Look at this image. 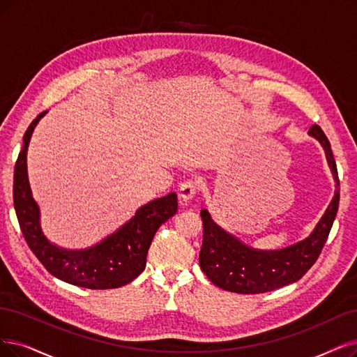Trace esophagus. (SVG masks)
<instances>
[{
	"instance_id": "obj_1",
	"label": "esophagus",
	"mask_w": 357,
	"mask_h": 357,
	"mask_svg": "<svg viewBox=\"0 0 357 357\" xmlns=\"http://www.w3.org/2000/svg\"><path fill=\"white\" fill-rule=\"evenodd\" d=\"M197 192V183L194 181H185L179 187V200L182 203H188L192 200Z\"/></svg>"
}]
</instances>
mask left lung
I'll return each instance as SVG.
<instances>
[{
  "label": "left lung",
  "instance_id": "left-lung-1",
  "mask_svg": "<svg viewBox=\"0 0 357 357\" xmlns=\"http://www.w3.org/2000/svg\"><path fill=\"white\" fill-rule=\"evenodd\" d=\"M309 135L322 145L337 187L324 216L307 238L280 250H259L244 244L235 235L220 228L210 216L208 210L203 208L200 212L203 219L200 266L216 287L238 294L272 291L298 281L319 257L337 216L340 181L331 144L324 130L318 125H313L309 129Z\"/></svg>",
  "mask_w": 357,
  "mask_h": 357
}]
</instances>
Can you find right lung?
<instances>
[{
	"instance_id": "1",
	"label": "right lung",
	"mask_w": 357,
	"mask_h": 357,
	"mask_svg": "<svg viewBox=\"0 0 357 357\" xmlns=\"http://www.w3.org/2000/svg\"><path fill=\"white\" fill-rule=\"evenodd\" d=\"M45 113L38 114L24 132L15 167L13 202L24 240L44 268L64 282L89 289L126 285L145 269L154 234L176 213L178 197L170 192L141 206L121 228L88 248L70 250L51 243L41 227V210L32 195L26 163L33 129Z\"/></svg>"
}]
</instances>
